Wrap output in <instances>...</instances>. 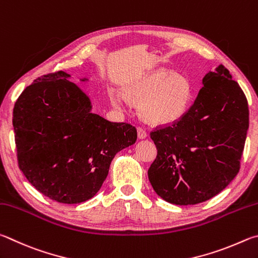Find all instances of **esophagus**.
Here are the masks:
<instances>
[{"label":"esophagus","instance_id":"1","mask_svg":"<svg viewBox=\"0 0 258 258\" xmlns=\"http://www.w3.org/2000/svg\"><path fill=\"white\" fill-rule=\"evenodd\" d=\"M137 133H138V138L139 139H145L147 137V133L146 130L142 128V126H138L137 128Z\"/></svg>","mask_w":258,"mask_h":258}]
</instances>
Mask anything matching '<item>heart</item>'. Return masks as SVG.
<instances>
[{"label":"heart","mask_w":258,"mask_h":258,"mask_svg":"<svg viewBox=\"0 0 258 258\" xmlns=\"http://www.w3.org/2000/svg\"><path fill=\"white\" fill-rule=\"evenodd\" d=\"M126 97L138 104L142 117L152 124H171L186 114L191 101V85L186 77L169 70H156L141 77L125 88ZM108 96L114 106L122 107L125 98L110 89Z\"/></svg>","instance_id":"1"}]
</instances>
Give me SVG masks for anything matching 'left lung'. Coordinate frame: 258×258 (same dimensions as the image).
Instances as JSON below:
<instances>
[{"label": "left lung", "mask_w": 258, "mask_h": 258, "mask_svg": "<svg viewBox=\"0 0 258 258\" xmlns=\"http://www.w3.org/2000/svg\"><path fill=\"white\" fill-rule=\"evenodd\" d=\"M203 85L181 119L151 133L157 156L148 179L157 195L171 204L211 200L240 169L249 126L245 94L222 64L205 75Z\"/></svg>", "instance_id": "obj_1"}]
</instances>
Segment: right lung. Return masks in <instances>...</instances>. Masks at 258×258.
<instances>
[{
    "label": "right lung",
    "mask_w": 258,
    "mask_h": 258,
    "mask_svg": "<svg viewBox=\"0 0 258 258\" xmlns=\"http://www.w3.org/2000/svg\"><path fill=\"white\" fill-rule=\"evenodd\" d=\"M70 77L58 71L34 80L17 99L12 122L27 180L53 201L78 204L96 195L113 157L136 143L137 130L93 113Z\"/></svg>",
    "instance_id": "right-lung-1"
}]
</instances>
